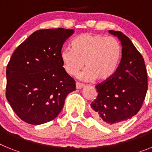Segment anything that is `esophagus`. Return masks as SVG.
I'll list each match as a JSON object with an SVG mask.
<instances>
[{
	"instance_id": "obj_1",
	"label": "esophagus",
	"mask_w": 152,
	"mask_h": 152,
	"mask_svg": "<svg viewBox=\"0 0 152 152\" xmlns=\"http://www.w3.org/2000/svg\"><path fill=\"white\" fill-rule=\"evenodd\" d=\"M84 84H80V83H78L77 82L76 83V88L77 89H81L82 88H84Z\"/></svg>"
}]
</instances>
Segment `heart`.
<instances>
[{"label": "heart", "mask_w": 152, "mask_h": 152, "mask_svg": "<svg viewBox=\"0 0 152 152\" xmlns=\"http://www.w3.org/2000/svg\"><path fill=\"white\" fill-rule=\"evenodd\" d=\"M122 56L119 42L113 36L84 33L72 41V48L61 52L63 67L68 75L74 76L82 69L80 75L84 80H106L116 73Z\"/></svg>", "instance_id": "b5f03b06"}]
</instances>
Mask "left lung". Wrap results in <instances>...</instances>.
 Returning a JSON list of instances; mask_svg holds the SVG:
<instances>
[{"label": "left lung", "instance_id": "obj_1", "mask_svg": "<svg viewBox=\"0 0 152 152\" xmlns=\"http://www.w3.org/2000/svg\"><path fill=\"white\" fill-rule=\"evenodd\" d=\"M121 42L122 58L116 73L98 84V94L91 103L95 119L114 126L128 120L141 109L148 90L144 58L131 40L119 31L109 30Z\"/></svg>", "mask_w": 152, "mask_h": 152}]
</instances>
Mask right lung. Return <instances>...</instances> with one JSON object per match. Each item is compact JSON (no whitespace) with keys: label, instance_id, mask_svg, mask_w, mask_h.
Masks as SVG:
<instances>
[{"label":"right lung","instance_id":"right-lung-1","mask_svg":"<svg viewBox=\"0 0 152 152\" xmlns=\"http://www.w3.org/2000/svg\"><path fill=\"white\" fill-rule=\"evenodd\" d=\"M75 33L64 28L39 29L17 47L6 70V96L20 119L40 125L54 119L75 81L63 68L61 48Z\"/></svg>","mask_w":152,"mask_h":152}]
</instances>
